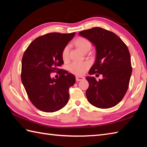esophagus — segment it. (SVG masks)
Returning a JSON list of instances; mask_svg holds the SVG:
<instances>
[{
	"mask_svg": "<svg viewBox=\"0 0 147 147\" xmlns=\"http://www.w3.org/2000/svg\"><path fill=\"white\" fill-rule=\"evenodd\" d=\"M76 80L77 82H80V81H82L83 80H85V78L82 77V76H76Z\"/></svg>",
	"mask_w": 147,
	"mask_h": 147,
	"instance_id": "esophagus-1",
	"label": "esophagus"
}]
</instances>
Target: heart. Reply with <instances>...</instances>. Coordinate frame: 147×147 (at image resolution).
I'll return each instance as SVG.
<instances>
[{"mask_svg": "<svg viewBox=\"0 0 147 147\" xmlns=\"http://www.w3.org/2000/svg\"><path fill=\"white\" fill-rule=\"evenodd\" d=\"M74 45L84 52L88 51L92 46L90 40L82 36L78 37L74 41ZM69 51V45L65 46L62 52V57L63 60L65 61L68 59ZM88 66L89 64L86 62L74 61L69 65V70L73 74H76V75H82L85 73Z\"/></svg>", "mask_w": 147, "mask_h": 147, "instance_id": "1", "label": "heart"}]
</instances>
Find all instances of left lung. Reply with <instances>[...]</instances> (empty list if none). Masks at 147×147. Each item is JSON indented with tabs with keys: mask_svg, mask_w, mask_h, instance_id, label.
Segmentation results:
<instances>
[{
	"mask_svg": "<svg viewBox=\"0 0 147 147\" xmlns=\"http://www.w3.org/2000/svg\"><path fill=\"white\" fill-rule=\"evenodd\" d=\"M79 35L89 40L96 49L95 61L89 74L103 76L98 81L95 77L86 78L89 83L86 98L98 108L114 107L122 100L129 87L132 73L129 50L117 35L102 28L83 30Z\"/></svg>",
	"mask_w": 147,
	"mask_h": 147,
	"instance_id": "left-lung-1",
	"label": "left lung"
}]
</instances>
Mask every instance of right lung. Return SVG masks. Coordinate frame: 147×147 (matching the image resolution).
<instances>
[{
    "mask_svg": "<svg viewBox=\"0 0 147 147\" xmlns=\"http://www.w3.org/2000/svg\"><path fill=\"white\" fill-rule=\"evenodd\" d=\"M71 33H50L30 43L21 62V81L33 105L45 112L60 110L67 104L69 89L76 82L73 74L60 69L64 64L62 52L73 38ZM60 71L59 78H51L52 72Z\"/></svg>",
    "mask_w": 147,
    "mask_h": 147,
    "instance_id": "right-lung-1",
    "label": "right lung"
}]
</instances>
